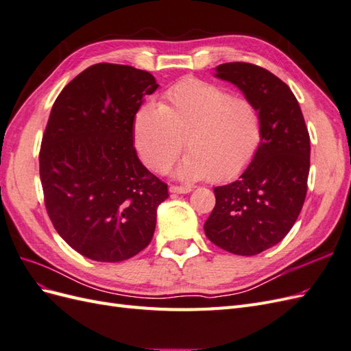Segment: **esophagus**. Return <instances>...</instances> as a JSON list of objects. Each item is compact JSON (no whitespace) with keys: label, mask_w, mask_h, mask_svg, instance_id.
Segmentation results:
<instances>
[{"label":"esophagus","mask_w":351,"mask_h":351,"mask_svg":"<svg viewBox=\"0 0 351 351\" xmlns=\"http://www.w3.org/2000/svg\"><path fill=\"white\" fill-rule=\"evenodd\" d=\"M169 192L186 195V193L192 192V187H190V186H176V184H173V186H169Z\"/></svg>","instance_id":"esophagus-1"}]
</instances>
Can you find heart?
<instances>
[{
	"instance_id": "b5f03b06",
	"label": "heart",
	"mask_w": 351,
	"mask_h": 351,
	"mask_svg": "<svg viewBox=\"0 0 351 351\" xmlns=\"http://www.w3.org/2000/svg\"><path fill=\"white\" fill-rule=\"evenodd\" d=\"M136 149L143 162L165 171L182 152L177 167L183 180L227 182L249 167L262 142V120L250 99L199 79L169 88L159 105H141L133 119Z\"/></svg>"
}]
</instances>
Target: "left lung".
I'll list each match as a JSON object with an SVG mask.
<instances>
[{
  "instance_id": "8db88e82",
  "label": "left lung",
  "mask_w": 351,
  "mask_h": 351,
  "mask_svg": "<svg viewBox=\"0 0 351 351\" xmlns=\"http://www.w3.org/2000/svg\"><path fill=\"white\" fill-rule=\"evenodd\" d=\"M215 70L258 107L262 142L239 180L214 189L217 204L205 234L230 253L253 256L280 243L300 214L311 137L299 102L275 74L249 62H226Z\"/></svg>"
}]
</instances>
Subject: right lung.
Wrapping results in <instances>:
<instances>
[{"instance_id":"1","label":"right lung","mask_w":351,"mask_h":351,"mask_svg":"<svg viewBox=\"0 0 351 351\" xmlns=\"http://www.w3.org/2000/svg\"><path fill=\"white\" fill-rule=\"evenodd\" d=\"M158 83L132 66L99 62L61 90L39 152L47 212L84 258L121 262L154 237L168 186L137 158L133 119Z\"/></svg>"}]
</instances>
